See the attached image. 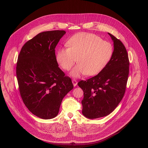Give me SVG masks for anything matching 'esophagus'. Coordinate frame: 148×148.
<instances>
[{
  "label": "esophagus",
  "mask_w": 148,
  "mask_h": 148,
  "mask_svg": "<svg viewBox=\"0 0 148 148\" xmlns=\"http://www.w3.org/2000/svg\"><path fill=\"white\" fill-rule=\"evenodd\" d=\"M72 83H73L74 86H76L77 85V82L75 79H73L72 80Z\"/></svg>",
  "instance_id": "obj_1"
}]
</instances>
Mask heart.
Segmentation results:
<instances>
[{"label": "heart", "mask_w": 148, "mask_h": 148, "mask_svg": "<svg viewBox=\"0 0 148 148\" xmlns=\"http://www.w3.org/2000/svg\"><path fill=\"white\" fill-rule=\"evenodd\" d=\"M66 44L68 47L58 50L56 60L62 69L69 71L77 58L78 64L71 72L73 77L98 74L108 63L113 53L111 43L91 33L75 34Z\"/></svg>", "instance_id": "b5f03b06"}]
</instances>
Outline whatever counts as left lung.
<instances>
[{"mask_svg": "<svg viewBox=\"0 0 148 148\" xmlns=\"http://www.w3.org/2000/svg\"><path fill=\"white\" fill-rule=\"evenodd\" d=\"M114 42V51L107 65L96 76L81 80L83 91L82 114L90 119L111 113L123 99L129 75L130 61L124 45L108 33Z\"/></svg>", "mask_w": 148, "mask_h": 148, "instance_id": "8db88e82", "label": "left lung"}]
</instances>
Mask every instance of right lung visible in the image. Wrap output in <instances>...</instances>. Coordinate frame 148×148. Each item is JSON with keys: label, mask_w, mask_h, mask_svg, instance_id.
<instances>
[{"label": "right lung", "mask_w": 148, "mask_h": 148, "mask_svg": "<svg viewBox=\"0 0 148 148\" xmlns=\"http://www.w3.org/2000/svg\"><path fill=\"white\" fill-rule=\"evenodd\" d=\"M66 33H39L22 47L16 75L21 99L28 110L42 119L55 117L64 97L73 88L71 79L58 67L55 47Z\"/></svg>", "instance_id": "obj_1"}]
</instances>
